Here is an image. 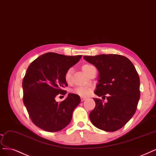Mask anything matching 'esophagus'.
<instances>
[{
	"instance_id": "34e87169",
	"label": "esophagus",
	"mask_w": 156,
	"mask_h": 156,
	"mask_svg": "<svg viewBox=\"0 0 156 156\" xmlns=\"http://www.w3.org/2000/svg\"><path fill=\"white\" fill-rule=\"evenodd\" d=\"M86 99V98H84V97H80V100H81V101H84Z\"/></svg>"
}]
</instances>
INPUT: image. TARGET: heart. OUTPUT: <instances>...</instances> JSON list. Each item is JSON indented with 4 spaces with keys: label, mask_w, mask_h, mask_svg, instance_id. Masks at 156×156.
Returning <instances> with one entry per match:
<instances>
[{
    "label": "heart",
    "mask_w": 156,
    "mask_h": 156,
    "mask_svg": "<svg viewBox=\"0 0 156 156\" xmlns=\"http://www.w3.org/2000/svg\"><path fill=\"white\" fill-rule=\"evenodd\" d=\"M94 66H92V64H88V63H85L83 64L81 68L83 69V71L86 73L88 75L90 69H92ZM72 68H69L68 69L66 72L64 73V80L66 83L68 84H70L72 83ZM92 88L89 87H77L76 88H73L72 92L75 94H77L79 96H83V97H87L90 95V94L92 93Z\"/></svg>",
    "instance_id": "b5f03b06"
}]
</instances>
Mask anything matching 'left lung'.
Here are the masks:
<instances>
[{"label":"left lung","instance_id":"1","mask_svg":"<svg viewBox=\"0 0 156 156\" xmlns=\"http://www.w3.org/2000/svg\"><path fill=\"white\" fill-rule=\"evenodd\" d=\"M99 72L95 94L108 102L95 98V107L90 113L92 124L107 132L119 130L136 111L140 98V80L135 66L128 58L117 54L84 56Z\"/></svg>","mask_w":156,"mask_h":156}]
</instances>
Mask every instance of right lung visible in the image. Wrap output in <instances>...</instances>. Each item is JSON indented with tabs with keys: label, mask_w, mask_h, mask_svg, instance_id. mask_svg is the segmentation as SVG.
I'll return each instance as SVG.
<instances>
[{
	"label": "right lung",
	"mask_w": 156,
	"mask_h": 156,
	"mask_svg": "<svg viewBox=\"0 0 156 156\" xmlns=\"http://www.w3.org/2000/svg\"><path fill=\"white\" fill-rule=\"evenodd\" d=\"M82 55L68 56L46 53L32 62L23 80V102L35 125L43 130L58 132L70 122L72 113L80 103V97L69 94L58 103L57 95H64L67 87L64 73Z\"/></svg>",
	"instance_id": "add662e5"
}]
</instances>
